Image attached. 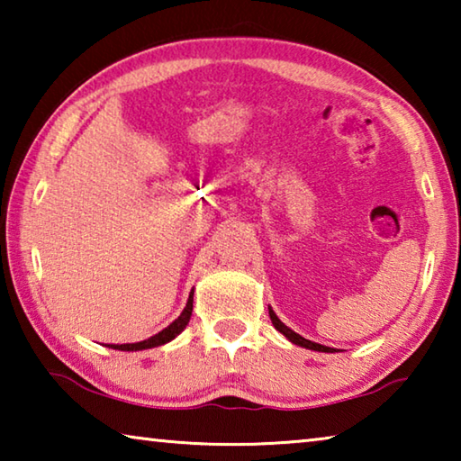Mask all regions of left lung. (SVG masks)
<instances>
[{"label":"left lung","mask_w":461,"mask_h":461,"mask_svg":"<svg viewBox=\"0 0 461 461\" xmlns=\"http://www.w3.org/2000/svg\"><path fill=\"white\" fill-rule=\"evenodd\" d=\"M268 313H270V321H272V325H275V330H276V331H280V333H283L288 341L294 343V346H301V348L313 349V352L335 354V348H327V346H321V343H315V341H311V339H305V338H303V335L294 333V331L291 330V327H286L283 321H280V319L276 317L275 311H272V307H268Z\"/></svg>","instance_id":"left-lung-1"}]
</instances>
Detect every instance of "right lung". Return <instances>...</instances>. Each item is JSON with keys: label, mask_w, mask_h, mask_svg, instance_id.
<instances>
[{"label": "right lung", "mask_w": 461, "mask_h": 461, "mask_svg": "<svg viewBox=\"0 0 461 461\" xmlns=\"http://www.w3.org/2000/svg\"><path fill=\"white\" fill-rule=\"evenodd\" d=\"M191 313H193V291L189 294V301H186L183 313L178 315L168 327H165V330H162V331H158L156 335H152V338H148L144 341H136V343H107V348L120 349V352H140V349H150V348L165 346V343L173 341L176 335L181 333L186 325H189Z\"/></svg>", "instance_id": "obj_1"}]
</instances>
